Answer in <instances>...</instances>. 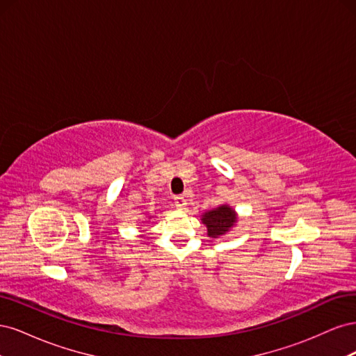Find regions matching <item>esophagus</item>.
<instances>
[{"mask_svg": "<svg viewBox=\"0 0 356 356\" xmlns=\"http://www.w3.org/2000/svg\"><path fill=\"white\" fill-rule=\"evenodd\" d=\"M174 202H175L177 207L181 208V209H184V208L187 207V199H186L184 196H177V197L174 199Z\"/></svg>", "mask_w": 356, "mask_h": 356, "instance_id": "esophagus-1", "label": "esophagus"}]
</instances>
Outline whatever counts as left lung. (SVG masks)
Masks as SVG:
<instances>
[{"mask_svg":"<svg viewBox=\"0 0 356 356\" xmlns=\"http://www.w3.org/2000/svg\"><path fill=\"white\" fill-rule=\"evenodd\" d=\"M200 220L208 230V238L218 239L230 233L236 227L239 218L238 212H236L229 203H224L211 211L203 212L200 215Z\"/></svg>","mask_w":356,"mask_h":356,"instance_id":"left-lung-1","label":"left lung"}]
</instances>
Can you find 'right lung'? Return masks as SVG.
<instances>
[{
  "label": "right lung",
  "mask_w": 356,
  "mask_h": 356,
  "mask_svg": "<svg viewBox=\"0 0 356 356\" xmlns=\"http://www.w3.org/2000/svg\"><path fill=\"white\" fill-rule=\"evenodd\" d=\"M147 218H148V221H149V220H153V218H154V215H152V213H147ZM141 238H144V234H141Z\"/></svg>",
  "instance_id": "1"
}]
</instances>
